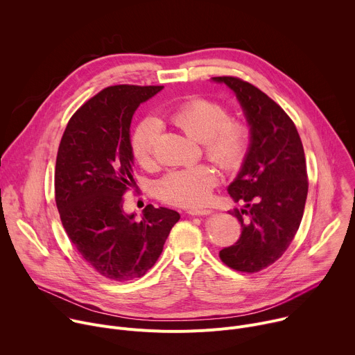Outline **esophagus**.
<instances>
[{"instance_id": "obj_1", "label": "esophagus", "mask_w": 355, "mask_h": 355, "mask_svg": "<svg viewBox=\"0 0 355 355\" xmlns=\"http://www.w3.org/2000/svg\"><path fill=\"white\" fill-rule=\"evenodd\" d=\"M187 213L190 216H207L211 213L210 209H189Z\"/></svg>"}]
</instances>
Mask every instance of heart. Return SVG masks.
<instances>
[{"instance_id": "1", "label": "heart", "mask_w": 355, "mask_h": 355, "mask_svg": "<svg viewBox=\"0 0 355 355\" xmlns=\"http://www.w3.org/2000/svg\"><path fill=\"white\" fill-rule=\"evenodd\" d=\"M171 121L194 139L203 141L206 156L224 171L239 169L251 145L250 124L240 116H231L218 101L190 97L169 112ZM161 124L155 116H145L137 124L130 146L135 161L142 166L153 162L156 139ZM217 184V172L206 164L172 169L156 183L159 199L175 206H198L206 202Z\"/></svg>"}]
</instances>
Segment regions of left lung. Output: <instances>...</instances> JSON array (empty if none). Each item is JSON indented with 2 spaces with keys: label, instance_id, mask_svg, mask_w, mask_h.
<instances>
[{
  "label": "left lung",
  "instance_id": "8db88e82",
  "mask_svg": "<svg viewBox=\"0 0 355 355\" xmlns=\"http://www.w3.org/2000/svg\"><path fill=\"white\" fill-rule=\"evenodd\" d=\"M213 80L237 94L251 125L245 162L228 186L231 198L247 207L230 210L241 223V235L220 251V259L254 273L278 261L299 230L309 189L304 150L295 123L278 103L240 77Z\"/></svg>",
  "mask_w": 355,
  "mask_h": 355
}]
</instances>
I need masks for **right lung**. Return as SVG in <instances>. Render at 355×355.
<instances>
[{
  "instance_id": "obj_1",
  "label": "right lung",
  "mask_w": 355,
  "mask_h": 355,
  "mask_svg": "<svg viewBox=\"0 0 355 355\" xmlns=\"http://www.w3.org/2000/svg\"><path fill=\"white\" fill-rule=\"evenodd\" d=\"M162 87H105L71 115L58 149L55 200L63 228L80 257L115 282L144 277L180 218L175 210L148 205L135 221L123 209V196L135 184L132 115Z\"/></svg>"
}]
</instances>
